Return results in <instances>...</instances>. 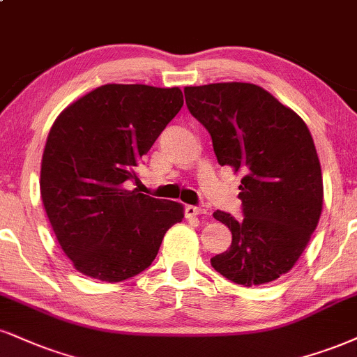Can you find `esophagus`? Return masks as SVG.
<instances>
[{
  "mask_svg": "<svg viewBox=\"0 0 357 357\" xmlns=\"http://www.w3.org/2000/svg\"><path fill=\"white\" fill-rule=\"evenodd\" d=\"M208 211L203 208H197V206H186V216L188 218H195L199 216V214H206Z\"/></svg>",
  "mask_w": 357,
  "mask_h": 357,
  "instance_id": "34e87169",
  "label": "esophagus"
}]
</instances>
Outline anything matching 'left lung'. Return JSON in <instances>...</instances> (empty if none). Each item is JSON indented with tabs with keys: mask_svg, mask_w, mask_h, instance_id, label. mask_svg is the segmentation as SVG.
<instances>
[{
	"mask_svg": "<svg viewBox=\"0 0 357 357\" xmlns=\"http://www.w3.org/2000/svg\"><path fill=\"white\" fill-rule=\"evenodd\" d=\"M184 98L211 135L218 162L243 173L244 218L213 214L233 241L211 266L246 287L276 281L293 269L323 211V174L306 123L251 83L188 86Z\"/></svg>",
	"mask_w": 357,
	"mask_h": 357,
	"instance_id": "left-lung-1",
	"label": "left lung"
}]
</instances>
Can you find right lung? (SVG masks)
Returning <instances> with one entry per match:
<instances>
[{
  "label": "right lung",
  "mask_w": 357,
  "mask_h": 357,
  "mask_svg": "<svg viewBox=\"0 0 357 357\" xmlns=\"http://www.w3.org/2000/svg\"><path fill=\"white\" fill-rule=\"evenodd\" d=\"M179 88L105 84L56 118L41 160L40 191L56 239L76 271L119 282L144 271L183 204L126 181L183 108Z\"/></svg>",
  "instance_id": "1"
}]
</instances>
